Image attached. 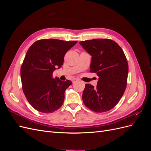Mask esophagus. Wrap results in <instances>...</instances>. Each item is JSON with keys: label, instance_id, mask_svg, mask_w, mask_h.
<instances>
[{"label": "esophagus", "instance_id": "esophagus-1", "mask_svg": "<svg viewBox=\"0 0 151 151\" xmlns=\"http://www.w3.org/2000/svg\"><path fill=\"white\" fill-rule=\"evenodd\" d=\"M77 81V79H74V80L72 81V83H76V82Z\"/></svg>", "mask_w": 151, "mask_h": 151}]
</instances>
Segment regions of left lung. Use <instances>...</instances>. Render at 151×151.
<instances>
[{"instance_id":"obj_1","label":"left lung","mask_w":151,"mask_h":151,"mask_svg":"<svg viewBox=\"0 0 151 151\" xmlns=\"http://www.w3.org/2000/svg\"><path fill=\"white\" fill-rule=\"evenodd\" d=\"M92 56L91 72L99 77L97 86L86 84L83 103L91 110L103 113L120 101L126 89L129 65L122 48L109 39H94L79 42Z\"/></svg>"}]
</instances>
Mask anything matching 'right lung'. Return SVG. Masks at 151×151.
Instances as JSON below:
<instances>
[{"label":"right lung","mask_w":151,"mask_h":151,"mask_svg":"<svg viewBox=\"0 0 151 151\" xmlns=\"http://www.w3.org/2000/svg\"><path fill=\"white\" fill-rule=\"evenodd\" d=\"M77 42L43 39L29 48L21 65V79L25 96L36 110L50 113L62 106L72 82L54 79L53 72L60 68L65 53Z\"/></svg>","instance_id":"right-lung-1"}]
</instances>
